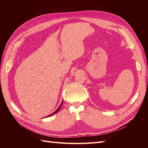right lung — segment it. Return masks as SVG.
<instances>
[{"mask_svg":"<svg viewBox=\"0 0 148 148\" xmlns=\"http://www.w3.org/2000/svg\"><path fill=\"white\" fill-rule=\"evenodd\" d=\"M62 104H63V101L62 102V103H61V104L60 105V106L58 107V109L54 112H53L52 114H50V115H49L48 116H47V117H50V116H52V115H54V114H56V113H57L58 112V111H59V110H60V109L61 108V107H62Z\"/></svg>","mask_w":148,"mask_h":148,"instance_id":"add662e5","label":"right lung"}]
</instances>
